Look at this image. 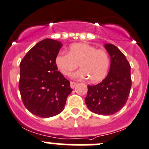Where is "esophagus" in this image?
<instances>
[{"label":"esophagus","mask_w":149,"mask_h":149,"mask_svg":"<svg viewBox=\"0 0 149 149\" xmlns=\"http://www.w3.org/2000/svg\"><path fill=\"white\" fill-rule=\"evenodd\" d=\"M76 82H72V81H71V82H70V87H71V88H74L76 87Z\"/></svg>","instance_id":"obj_1"}]
</instances>
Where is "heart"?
<instances>
[{"label": "heart", "mask_w": 149, "mask_h": 149, "mask_svg": "<svg viewBox=\"0 0 149 149\" xmlns=\"http://www.w3.org/2000/svg\"><path fill=\"white\" fill-rule=\"evenodd\" d=\"M56 65L61 73L67 76L78 67L74 77L88 78L91 82L103 80L108 73L110 60L108 53L103 49L87 43H74L70 46L67 53H59L55 58Z\"/></svg>", "instance_id": "heart-1"}]
</instances>
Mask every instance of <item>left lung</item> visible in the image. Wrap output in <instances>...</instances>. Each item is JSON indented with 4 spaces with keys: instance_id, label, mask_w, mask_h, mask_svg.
Listing matches in <instances>:
<instances>
[{
    "instance_id": "obj_1",
    "label": "left lung",
    "mask_w": 149,
    "mask_h": 149,
    "mask_svg": "<svg viewBox=\"0 0 149 149\" xmlns=\"http://www.w3.org/2000/svg\"><path fill=\"white\" fill-rule=\"evenodd\" d=\"M105 48L111 58L109 72L100 83L88 85L85 102L91 112L109 116L125 107L132 83L130 65L125 55L112 44H106Z\"/></svg>"
}]
</instances>
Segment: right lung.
<instances>
[{
  "label": "right lung",
  "mask_w": 149,
  "mask_h": 149,
  "mask_svg": "<svg viewBox=\"0 0 149 149\" xmlns=\"http://www.w3.org/2000/svg\"><path fill=\"white\" fill-rule=\"evenodd\" d=\"M61 46L58 40L45 39L31 49L20 63L21 97L27 109L38 117L61 113L73 91L55 63Z\"/></svg>",
  "instance_id": "add662e5"
}]
</instances>
